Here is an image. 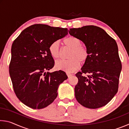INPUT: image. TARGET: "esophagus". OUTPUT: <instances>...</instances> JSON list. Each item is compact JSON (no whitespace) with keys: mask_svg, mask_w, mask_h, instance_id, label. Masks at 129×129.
<instances>
[{"mask_svg":"<svg viewBox=\"0 0 129 129\" xmlns=\"http://www.w3.org/2000/svg\"><path fill=\"white\" fill-rule=\"evenodd\" d=\"M67 75L68 77H70L71 76H72V74H71V73H69V72H67Z\"/></svg>","mask_w":129,"mask_h":129,"instance_id":"34e87169","label":"esophagus"}]
</instances>
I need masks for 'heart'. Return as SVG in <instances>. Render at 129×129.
Segmentation results:
<instances>
[{
    "label": "heart",
    "instance_id": "obj_1",
    "mask_svg": "<svg viewBox=\"0 0 129 129\" xmlns=\"http://www.w3.org/2000/svg\"><path fill=\"white\" fill-rule=\"evenodd\" d=\"M65 45L71 48L69 54L70 59L58 60L55 63V68L58 70H62L68 72H72L79 68L80 61L84 62L88 59L89 53L86 48L81 45L80 39L73 36H70L64 39ZM49 52L54 59H57L60 56V44L58 41H55L49 47Z\"/></svg>",
    "mask_w": 129,
    "mask_h": 129
}]
</instances>
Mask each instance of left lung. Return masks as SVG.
<instances>
[{
	"label": "left lung",
	"instance_id": "obj_1",
	"mask_svg": "<svg viewBox=\"0 0 129 129\" xmlns=\"http://www.w3.org/2000/svg\"><path fill=\"white\" fill-rule=\"evenodd\" d=\"M69 33L85 44L89 53L81 72L76 74L78 80L75 88L76 99L85 108H101L112 100L118 89L122 64L116 41L94 25L70 28Z\"/></svg>",
	"mask_w": 129,
	"mask_h": 129
}]
</instances>
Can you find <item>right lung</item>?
I'll return each instance as SVG.
<instances>
[{
	"mask_svg": "<svg viewBox=\"0 0 129 129\" xmlns=\"http://www.w3.org/2000/svg\"><path fill=\"white\" fill-rule=\"evenodd\" d=\"M67 34V28L39 24L25 28L14 40L9 72L15 94L26 106L43 109L56 99L58 86L68 76L62 71L48 72L54 65L49 47Z\"/></svg>",
	"mask_w": 129,
	"mask_h": 129,
	"instance_id": "add662e5",
	"label": "right lung"
}]
</instances>
